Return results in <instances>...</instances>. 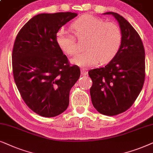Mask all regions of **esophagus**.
I'll return each mask as SVG.
<instances>
[{
    "mask_svg": "<svg viewBox=\"0 0 153 153\" xmlns=\"http://www.w3.org/2000/svg\"><path fill=\"white\" fill-rule=\"evenodd\" d=\"M81 74L82 75H87L88 74V71H87V69L85 68H82L81 69Z\"/></svg>",
    "mask_w": 153,
    "mask_h": 153,
    "instance_id": "esophagus-1",
    "label": "esophagus"
}]
</instances>
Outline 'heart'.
<instances>
[{
	"label": "heart",
	"mask_w": 153,
	"mask_h": 153,
	"mask_svg": "<svg viewBox=\"0 0 153 153\" xmlns=\"http://www.w3.org/2000/svg\"><path fill=\"white\" fill-rule=\"evenodd\" d=\"M71 28L78 39L86 38V50L72 59L73 64L82 67L95 66L99 62L106 64L115 57L120 49L123 34L120 28L113 22L85 15L75 20ZM56 42L67 55L73 56L78 52L74 37L64 29L56 33Z\"/></svg>",
	"instance_id": "heart-1"
}]
</instances>
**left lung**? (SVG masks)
<instances>
[{
  "label": "left lung",
  "mask_w": 153,
  "mask_h": 153,
  "mask_svg": "<svg viewBox=\"0 0 153 153\" xmlns=\"http://www.w3.org/2000/svg\"><path fill=\"white\" fill-rule=\"evenodd\" d=\"M123 40L115 57L102 68L91 69V102L99 113L113 116L129 108L143 88L146 76L145 50L137 31L123 16L113 12Z\"/></svg>",
  "instance_id": "left-lung-1"
}]
</instances>
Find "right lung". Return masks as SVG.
I'll list each match as a JSON object with an SVG mask.
<instances>
[{
    "label": "right lung",
    "instance_id": "add662e5",
    "mask_svg": "<svg viewBox=\"0 0 153 153\" xmlns=\"http://www.w3.org/2000/svg\"><path fill=\"white\" fill-rule=\"evenodd\" d=\"M76 13L39 14L18 33L12 54L15 84L26 104L42 117L60 115L69 104V94L80 70L71 66L59 48L56 34Z\"/></svg>",
    "mask_w": 153,
    "mask_h": 153
}]
</instances>
